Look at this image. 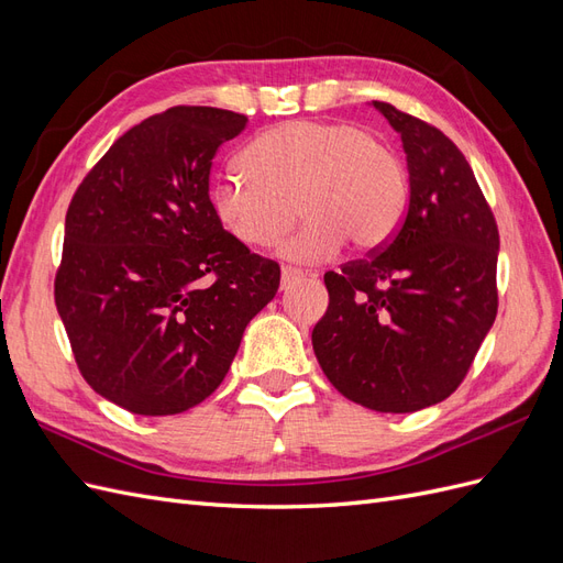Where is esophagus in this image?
<instances>
[{
    "instance_id": "1",
    "label": "esophagus",
    "mask_w": 563,
    "mask_h": 563,
    "mask_svg": "<svg viewBox=\"0 0 563 563\" xmlns=\"http://www.w3.org/2000/svg\"><path fill=\"white\" fill-rule=\"evenodd\" d=\"M302 277H314V272H305L300 267H291V265H284L282 267V288L294 286L298 279Z\"/></svg>"
}]
</instances>
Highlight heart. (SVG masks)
<instances>
[{
    "mask_svg": "<svg viewBox=\"0 0 563 563\" xmlns=\"http://www.w3.org/2000/svg\"><path fill=\"white\" fill-rule=\"evenodd\" d=\"M244 172L220 174L209 190L211 209L236 242L277 244L298 263L327 261L352 242L373 251L397 232L408 180L399 157L380 139L340 122H288L263 131L242 155Z\"/></svg>",
    "mask_w": 563,
    "mask_h": 563,
    "instance_id": "b5f03b06",
    "label": "heart"
}]
</instances>
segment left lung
Wrapping results in <instances>:
<instances>
[{"label":"left lung","mask_w":563,"mask_h":563,"mask_svg":"<svg viewBox=\"0 0 563 563\" xmlns=\"http://www.w3.org/2000/svg\"><path fill=\"white\" fill-rule=\"evenodd\" d=\"M401 133L408 211L368 258L327 272L312 347L331 385L380 413H413L465 380L498 314V225L449 135L373 100Z\"/></svg>","instance_id":"8db88e82"}]
</instances>
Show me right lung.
I'll use <instances>...</instances> for the list:
<instances>
[{"mask_svg":"<svg viewBox=\"0 0 563 563\" xmlns=\"http://www.w3.org/2000/svg\"><path fill=\"white\" fill-rule=\"evenodd\" d=\"M249 119L176 106L117 139L65 216L54 296L75 362L100 397L174 416L228 376L282 269L223 230L209 176Z\"/></svg>","mask_w":563,"mask_h":563,"instance_id":"add662e5","label":"right lung"}]
</instances>
